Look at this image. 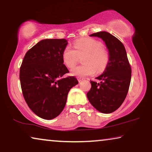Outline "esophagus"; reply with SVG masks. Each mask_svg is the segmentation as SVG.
Returning <instances> with one entry per match:
<instances>
[{
	"label": "esophagus",
	"instance_id": "obj_1",
	"mask_svg": "<svg viewBox=\"0 0 152 152\" xmlns=\"http://www.w3.org/2000/svg\"><path fill=\"white\" fill-rule=\"evenodd\" d=\"M77 79H78V80L79 83L81 82V81H82V80H83V78H81V77H78V78H77Z\"/></svg>",
	"mask_w": 152,
	"mask_h": 152
}]
</instances>
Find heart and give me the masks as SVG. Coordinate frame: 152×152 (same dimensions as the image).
Wrapping results in <instances>:
<instances>
[{"instance_id": "b5f03b06", "label": "heart", "mask_w": 152, "mask_h": 152, "mask_svg": "<svg viewBox=\"0 0 152 152\" xmlns=\"http://www.w3.org/2000/svg\"><path fill=\"white\" fill-rule=\"evenodd\" d=\"M74 48L67 46L62 52V60L69 68L76 65L78 55L85 56L83 63L85 64L74 67L71 74L78 77H85L102 72L107 67L109 61V54L103 47V44L94 38H82L74 43Z\"/></svg>"}]
</instances>
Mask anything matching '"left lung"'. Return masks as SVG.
<instances>
[{
	"label": "left lung",
	"instance_id": "1",
	"mask_svg": "<svg viewBox=\"0 0 152 152\" xmlns=\"http://www.w3.org/2000/svg\"><path fill=\"white\" fill-rule=\"evenodd\" d=\"M90 36L99 37L104 42L109 61L103 73L96 78L100 83L91 81V88L87 96L98 111L111 113L120 107L128 94L131 67L125 47L117 37L106 31L93 33Z\"/></svg>",
	"mask_w": 152,
	"mask_h": 152
}]
</instances>
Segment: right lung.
I'll list each match as a JSON object with an SVG mask.
<instances>
[{
	"mask_svg": "<svg viewBox=\"0 0 152 152\" xmlns=\"http://www.w3.org/2000/svg\"><path fill=\"white\" fill-rule=\"evenodd\" d=\"M65 39L41 40L27 51L20 69L24 98L38 117L53 119L62 112L67 94L78 81L74 76L63 78L69 71L63 64Z\"/></svg>",
	"mask_w": 152,
	"mask_h": 152,
	"instance_id": "right-lung-1",
	"label": "right lung"
}]
</instances>
